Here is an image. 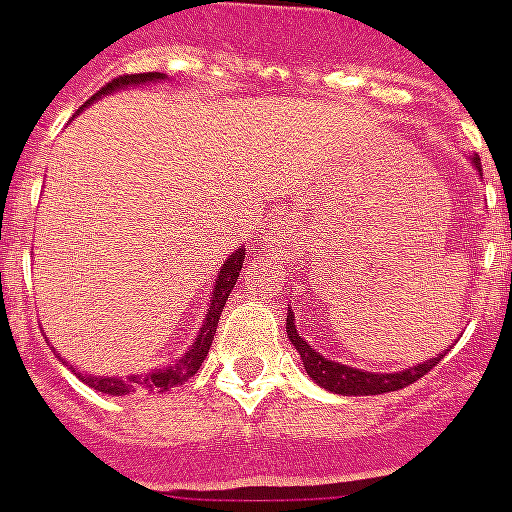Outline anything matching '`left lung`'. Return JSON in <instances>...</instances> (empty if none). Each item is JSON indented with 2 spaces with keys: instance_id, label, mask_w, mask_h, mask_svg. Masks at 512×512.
<instances>
[{
  "instance_id": "8db88e82",
  "label": "left lung",
  "mask_w": 512,
  "mask_h": 512,
  "mask_svg": "<svg viewBox=\"0 0 512 512\" xmlns=\"http://www.w3.org/2000/svg\"><path fill=\"white\" fill-rule=\"evenodd\" d=\"M472 164L479 169V158L474 156ZM287 336L289 341L295 343L297 354H300L302 364H305V372L310 374L320 387L325 390L336 392V395H356V397H364V395H384V392H395L402 390V387H408V384L418 382L423 374H428L438 361L443 359L446 354H438L436 359H428L423 364H415L405 372H395V374H374V372H361V369H354V366H346V364H338V361H330L325 359L323 354H318L305 338L297 333V325H295V315L292 310H287ZM449 351V348H446Z\"/></svg>"
}]
</instances>
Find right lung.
<instances>
[{
	"instance_id": "obj_1",
	"label": "right lung",
	"mask_w": 512,
	"mask_h": 512,
	"mask_svg": "<svg viewBox=\"0 0 512 512\" xmlns=\"http://www.w3.org/2000/svg\"><path fill=\"white\" fill-rule=\"evenodd\" d=\"M158 79H166V74L148 71V74L117 76V79H112L107 87L99 89L92 99H87V102L81 104L79 112L84 110V107H89L94 99L102 97V94H110V92H115V89H122V87H138V84H146V81H158ZM243 259H246V248H238V251H235L228 261H223V266H220V271H217L215 289H212V300H210V310H207V315H205V325H202L200 333H197V338H194L192 348H189L187 354L176 361L174 366H166V369H153V372H148V374H133V377H128V379L94 377V374H76V377H81V382H87L89 387H94V390L104 392V395H115V397L133 395V392H138V390L166 392V390H171V387H179V384H184L187 379H192L194 374H197V369L202 366V361H205L207 351H210L217 323H220V312H223L225 302H228L230 289H233L235 282H238V274H241V269H243Z\"/></svg>"
}]
</instances>
